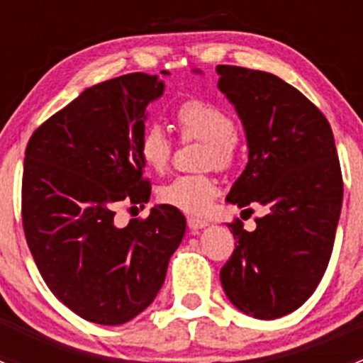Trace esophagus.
I'll return each instance as SVG.
<instances>
[{"label": "esophagus", "mask_w": 363, "mask_h": 363, "mask_svg": "<svg viewBox=\"0 0 363 363\" xmlns=\"http://www.w3.org/2000/svg\"><path fill=\"white\" fill-rule=\"evenodd\" d=\"M208 223L203 221V219H199V218H188V226L191 230H200V228H205Z\"/></svg>", "instance_id": "obj_1"}]
</instances>
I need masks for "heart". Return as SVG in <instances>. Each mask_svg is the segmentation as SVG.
<instances>
[{"instance_id":"obj_1","label":"heart","mask_w":363,"mask_h":363,"mask_svg":"<svg viewBox=\"0 0 363 363\" xmlns=\"http://www.w3.org/2000/svg\"><path fill=\"white\" fill-rule=\"evenodd\" d=\"M175 126L182 140H202V164L219 170L230 168L237 160L235 119L219 105L200 98H189L174 112ZM174 144L158 124H149L137 138V155L147 170L161 174L168 167ZM219 193L218 181L211 174L177 175L158 188L161 203L193 216H203Z\"/></svg>"}]
</instances>
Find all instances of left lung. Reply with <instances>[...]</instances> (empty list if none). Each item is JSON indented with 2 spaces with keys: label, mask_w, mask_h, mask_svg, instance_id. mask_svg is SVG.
Listing matches in <instances>:
<instances>
[{
  "label": "left lung",
  "mask_w": 363,
  "mask_h": 363,
  "mask_svg": "<svg viewBox=\"0 0 363 363\" xmlns=\"http://www.w3.org/2000/svg\"><path fill=\"white\" fill-rule=\"evenodd\" d=\"M216 72L250 149L226 200L242 212L265 208L252 232L240 219L228 223L237 244L219 279L237 309L276 320L314 294L328 267L342 207L334 133L320 108L279 77L230 65Z\"/></svg>",
  "instance_id": "1"
}]
</instances>
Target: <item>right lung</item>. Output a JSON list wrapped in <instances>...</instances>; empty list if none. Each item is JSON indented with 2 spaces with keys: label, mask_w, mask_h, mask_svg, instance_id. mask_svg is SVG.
Masks as SVG:
<instances>
[{
  "label": "right lung",
  "mask_w": 363,
  "mask_h": 363,
  "mask_svg": "<svg viewBox=\"0 0 363 363\" xmlns=\"http://www.w3.org/2000/svg\"><path fill=\"white\" fill-rule=\"evenodd\" d=\"M163 91L158 75L140 72L87 87L36 128L26 147L29 251L49 290L93 323L123 325L147 309L184 237L186 218L170 205L124 228L113 223L123 202H149L137 138L145 108Z\"/></svg>",
  "instance_id": "1"
}]
</instances>
